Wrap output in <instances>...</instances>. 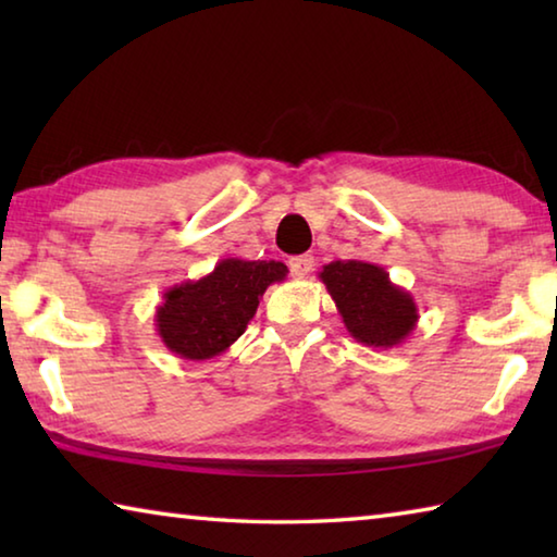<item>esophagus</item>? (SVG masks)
<instances>
[{"mask_svg":"<svg viewBox=\"0 0 557 557\" xmlns=\"http://www.w3.org/2000/svg\"><path fill=\"white\" fill-rule=\"evenodd\" d=\"M312 270H314V258L312 256H299V258H292L289 260L292 277L301 280V277H307Z\"/></svg>","mask_w":557,"mask_h":557,"instance_id":"obj_1","label":"esophagus"}]
</instances>
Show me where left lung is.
I'll list each match as a JSON object with an SVG mask.
<instances>
[{"mask_svg": "<svg viewBox=\"0 0 557 557\" xmlns=\"http://www.w3.org/2000/svg\"><path fill=\"white\" fill-rule=\"evenodd\" d=\"M346 332L371 348L400 346L418 326V305L408 289L391 282L381 265L334 260L319 272Z\"/></svg>", "mask_w": 557, "mask_h": 557, "instance_id": "1", "label": "left lung"}]
</instances>
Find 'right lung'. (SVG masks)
Instances as JSON below:
<instances>
[{
  "mask_svg": "<svg viewBox=\"0 0 557 557\" xmlns=\"http://www.w3.org/2000/svg\"><path fill=\"white\" fill-rule=\"evenodd\" d=\"M285 277V262L225 258L209 275L164 292L154 314L157 334L186 361L219 356L245 334L265 289Z\"/></svg>",
  "mask_w": 557,
  "mask_h": 557,
  "instance_id": "add662e5",
  "label": "right lung"
}]
</instances>
